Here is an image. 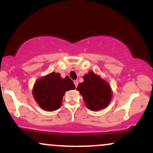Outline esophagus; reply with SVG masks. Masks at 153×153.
Returning a JSON list of instances; mask_svg holds the SVG:
<instances>
[{
  "instance_id": "obj_1",
  "label": "esophagus",
  "mask_w": 153,
  "mask_h": 153,
  "mask_svg": "<svg viewBox=\"0 0 153 153\" xmlns=\"http://www.w3.org/2000/svg\"><path fill=\"white\" fill-rule=\"evenodd\" d=\"M74 85H75V87H76L78 86V84H79V82H78V80H74Z\"/></svg>"
}]
</instances>
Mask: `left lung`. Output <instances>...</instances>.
<instances>
[{
  "mask_svg": "<svg viewBox=\"0 0 153 153\" xmlns=\"http://www.w3.org/2000/svg\"><path fill=\"white\" fill-rule=\"evenodd\" d=\"M83 79L84 82L79 84L76 89L82 96L87 106L92 111L106 107L111 98L109 85L92 71L85 74Z\"/></svg>",
  "mask_w": 153,
  "mask_h": 153,
  "instance_id": "left-lung-1",
  "label": "left lung"
}]
</instances>
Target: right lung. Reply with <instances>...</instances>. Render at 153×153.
Returning <instances> with one entry per match:
<instances>
[{
	"mask_svg": "<svg viewBox=\"0 0 153 153\" xmlns=\"http://www.w3.org/2000/svg\"><path fill=\"white\" fill-rule=\"evenodd\" d=\"M75 89L73 81L68 76L61 78L59 73L42 77L34 85L33 94L39 106L47 111H55L60 107L65 91Z\"/></svg>",
	"mask_w": 153,
	"mask_h": 153,
	"instance_id": "obj_1",
	"label": "right lung"
}]
</instances>
